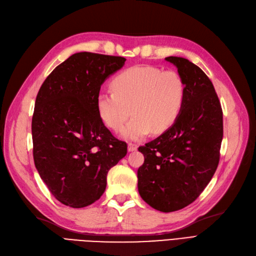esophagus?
<instances>
[{
  "instance_id": "esophagus-1",
  "label": "esophagus",
  "mask_w": 256,
  "mask_h": 256,
  "mask_svg": "<svg viewBox=\"0 0 256 256\" xmlns=\"http://www.w3.org/2000/svg\"><path fill=\"white\" fill-rule=\"evenodd\" d=\"M138 148V145L136 143H128V150L129 152H134Z\"/></svg>"
}]
</instances>
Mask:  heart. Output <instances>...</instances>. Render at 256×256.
Returning <instances> with one entry per match:
<instances>
[{
	"instance_id": "1",
	"label": "heart",
	"mask_w": 256,
	"mask_h": 256,
	"mask_svg": "<svg viewBox=\"0 0 256 256\" xmlns=\"http://www.w3.org/2000/svg\"><path fill=\"white\" fill-rule=\"evenodd\" d=\"M184 98L186 85L178 72L134 66L115 76L112 90L99 92L96 106L102 122L114 131H118L132 113L122 136L140 140L150 131L162 134L171 127L182 110Z\"/></svg>"
}]
</instances>
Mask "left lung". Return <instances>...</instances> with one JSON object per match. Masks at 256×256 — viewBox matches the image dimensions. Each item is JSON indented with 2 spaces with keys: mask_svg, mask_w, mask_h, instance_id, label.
<instances>
[{
  "mask_svg": "<svg viewBox=\"0 0 256 256\" xmlns=\"http://www.w3.org/2000/svg\"><path fill=\"white\" fill-rule=\"evenodd\" d=\"M166 60L184 82V104L171 127L138 147L144 164L138 170V189L150 206L172 212L194 202L212 180L220 159L223 113L202 69L184 58Z\"/></svg>",
  "mask_w": 256,
  "mask_h": 256,
  "instance_id": "1",
  "label": "left lung"
}]
</instances>
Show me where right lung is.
<instances>
[{
    "mask_svg": "<svg viewBox=\"0 0 256 256\" xmlns=\"http://www.w3.org/2000/svg\"><path fill=\"white\" fill-rule=\"evenodd\" d=\"M125 60L74 53L38 92L32 118L35 166L52 196L66 206L96 202L106 190L109 170L126 156V142L113 136L96 106L102 83Z\"/></svg>",
    "mask_w": 256,
    "mask_h": 256,
    "instance_id": "right-lung-1",
    "label": "right lung"
}]
</instances>
